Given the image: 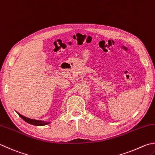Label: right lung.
Returning <instances> with one entry per match:
<instances>
[{
	"label": "right lung",
	"mask_w": 155,
	"mask_h": 155,
	"mask_svg": "<svg viewBox=\"0 0 155 155\" xmlns=\"http://www.w3.org/2000/svg\"><path fill=\"white\" fill-rule=\"evenodd\" d=\"M17 114L19 115L21 119H23V120H24L25 122H27V123L31 124V125H37V126H42V125H47L49 123L48 122H45L43 121H39V120H36V119H31L30 118H28V117H25L21 115V114H19V113H17Z\"/></svg>",
	"instance_id": "right-lung-1"
}]
</instances>
